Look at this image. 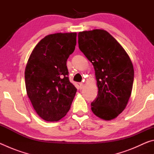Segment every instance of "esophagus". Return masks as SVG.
Wrapping results in <instances>:
<instances>
[{"label":"esophagus","instance_id":"34e87169","mask_svg":"<svg viewBox=\"0 0 154 154\" xmlns=\"http://www.w3.org/2000/svg\"><path fill=\"white\" fill-rule=\"evenodd\" d=\"M79 88L81 90L83 89V83H79Z\"/></svg>","mask_w":154,"mask_h":154}]
</instances>
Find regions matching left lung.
<instances>
[{"label":"left lung","instance_id":"left-lung-1","mask_svg":"<svg viewBox=\"0 0 154 154\" xmlns=\"http://www.w3.org/2000/svg\"><path fill=\"white\" fill-rule=\"evenodd\" d=\"M78 43L94 68L98 93L91 103L92 112L105 120L117 118L126 108L132 90L134 68L128 55L104 30L79 32Z\"/></svg>","mask_w":154,"mask_h":154}]
</instances>
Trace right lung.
Returning a JSON list of instances; mask_svg holds the SVG:
<instances>
[{
	"label": "right lung",
	"instance_id": "obj_1",
	"mask_svg": "<svg viewBox=\"0 0 154 154\" xmlns=\"http://www.w3.org/2000/svg\"><path fill=\"white\" fill-rule=\"evenodd\" d=\"M76 32L56 33L41 39L25 69L28 98L44 120L56 122L71 108L77 88L69 79L66 61L76 45Z\"/></svg>",
	"mask_w": 154,
	"mask_h": 154
}]
</instances>
